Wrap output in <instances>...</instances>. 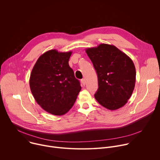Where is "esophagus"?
Returning <instances> with one entry per match:
<instances>
[{
  "instance_id": "obj_1",
  "label": "esophagus",
  "mask_w": 160,
  "mask_h": 160,
  "mask_svg": "<svg viewBox=\"0 0 160 160\" xmlns=\"http://www.w3.org/2000/svg\"><path fill=\"white\" fill-rule=\"evenodd\" d=\"M81 82H82V83L83 85H85V80L84 78H83V79L81 80Z\"/></svg>"
}]
</instances>
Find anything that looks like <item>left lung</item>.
<instances>
[{
    "mask_svg": "<svg viewBox=\"0 0 160 160\" xmlns=\"http://www.w3.org/2000/svg\"><path fill=\"white\" fill-rule=\"evenodd\" d=\"M96 71L98 89L94 94L103 107L115 110L131 97L136 72L132 60L115 45L101 43L85 50Z\"/></svg>",
    "mask_w": 160,
    "mask_h": 160,
    "instance_id": "1",
    "label": "left lung"
}]
</instances>
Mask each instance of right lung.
<instances>
[{"label":"right lung","instance_id":"1","mask_svg":"<svg viewBox=\"0 0 160 160\" xmlns=\"http://www.w3.org/2000/svg\"><path fill=\"white\" fill-rule=\"evenodd\" d=\"M72 51H48L35 64L30 78V87L36 102L54 115H64L73 106L81 90L80 82L68 61Z\"/></svg>","mask_w":160,"mask_h":160}]
</instances>
